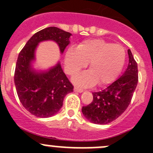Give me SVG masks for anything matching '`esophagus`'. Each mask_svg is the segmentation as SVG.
I'll list each match as a JSON object with an SVG mask.
<instances>
[{
	"label": "esophagus",
	"mask_w": 153,
	"mask_h": 153,
	"mask_svg": "<svg viewBox=\"0 0 153 153\" xmlns=\"http://www.w3.org/2000/svg\"><path fill=\"white\" fill-rule=\"evenodd\" d=\"M74 91L77 92H82L83 91H84V89H83L82 88H79L78 87V86H75V87H74Z\"/></svg>",
	"instance_id": "1"
}]
</instances>
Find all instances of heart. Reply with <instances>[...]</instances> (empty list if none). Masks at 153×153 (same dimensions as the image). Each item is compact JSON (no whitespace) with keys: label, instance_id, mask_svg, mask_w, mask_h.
<instances>
[{"label":"heart","instance_id":"heart-1","mask_svg":"<svg viewBox=\"0 0 153 153\" xmlns=\"http://www.w3.org/2000/svg\"><path fill=\"white\" fill-rule=\"evenodd\" d=\"M126 60V51L119 44H112L102 39L83 41L76 49L66 52L65 68L68 74L73 75L89 63L90 72L79 75L75 81L84 86L97 84L106 85L116 78Z\"/></svg>","mask_w":153,"mask_h":153}]
</instances>
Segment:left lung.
I'll return each instance as SVG.
<instances>
[{
	"label": "left lung",
	"instance_id": "1",
	"mask_svg": "<svg viewBox=\"0 0 153 153\" xmlns=\"http://www.w3.org/2000/svg\"><path fill=\"white\" fill-rule=\"evenodd\" d=\"M129 64L122 76L103 90L92 92L93 100L82 107L84 116L90 122L106 124L118 118L127 109L138 81V65L130 49Z\"/></svg>",
	"mask_w": 153,
	"mask_h": 153
}]
</instances>
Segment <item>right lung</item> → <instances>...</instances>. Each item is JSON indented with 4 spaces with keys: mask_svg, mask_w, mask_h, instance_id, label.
Masks as SVG:
<instances>
[{
    "mask_svg": "<svg viewBox=\"0 0 153 153\" xmlns=\"http://www.w3.org/2000/svg\"><path fill=\"white\" fill-rule=\"evenodd\" d=\"M70 36L71 33L58 27H47L32 35L18 55L14 75L15 88L22 105L35 116L48 118L56 114L62 107L64 97L73 92V86L60 63L46 72L32 69L35 49L38 43L52 40L63 53Z\"/></svg>",
    "mask_w": 153,
    "mask_h": 153,
    "instance_id": "right-lung-1",
    "label": "right lung"
}]
</instances>
